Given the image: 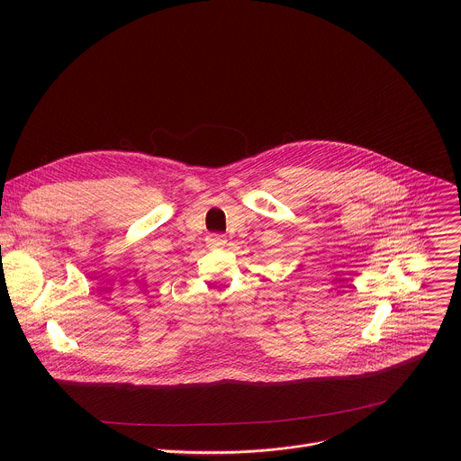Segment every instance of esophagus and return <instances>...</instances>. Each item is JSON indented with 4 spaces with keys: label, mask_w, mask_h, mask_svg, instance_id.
Wrapping results in <instances>:
<instances>
[{
    "label": "esophagus",
    "mask_w": 461,
    "mask_h": 461,
    "mask_svg": "<svg viewBox=\"0 0 461 461\" xmlns=\"http://www.w3.org/2000/svg\"><path fill=\"white\" fill-rule=\"evenodd\" d=\"M226 242H228V239H226L224 235H221V233H212V235L208 237L210 248H224Z\"/></svg>",
    "instance_id": "esophagus-1"
}]
</instances>
